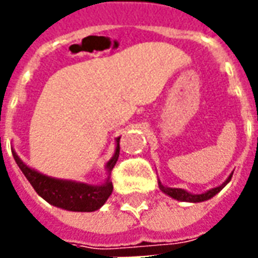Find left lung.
Masks as SVG:
<instances>
[{
	"mask_svg": "<svg viewBox=\"0 0 258 258\" xmlns=\"http://www.w3.org/2000/svg\"><path fill=\"white\" fill-rule=\"evenodd\" d=\"M232 174H229V177L227 178V181L224 182V184H221L220 186H217V188H213V189L207 190V192H205V194H200V195H194V194H189L188 190L185 189H181V188H167V186H164V185H162V182L159 181V186H160V189L164 192L166 195H168V196H171L173 199L175 200H181V202H190V203H199V202H205V200H209L211 199L213 196H216L220 190L225 186V185L231 181V178H232Z\"/></svg>",
	"mask_w": 258,
	"mask_h": 258,
	"instance_id": "8db88e82",
	"label": "left lung"
}]
</instances>
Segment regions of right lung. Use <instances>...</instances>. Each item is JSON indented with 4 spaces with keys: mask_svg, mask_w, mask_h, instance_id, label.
<instances>
[{
    "mask_svg": "<svg viewBox=\"0 0 258 258\" xmlns=\"http://www.w3.org/2000/svg\"><path fill=\"white\" fill-rule=\"evenodd\" d=\"M118 153H120V138L116 140L114 155L106 163V170L109 174L117 162ZM12 155L16 164L19 166L22 173L25 174L26 178L29 179L31 186L49 205L69 211H95L105 205L107 198L113 192V185L109 177L106 178V182L102 185H90L69 181V179L52 178L26 166L15 151H12Z\"/></svg>",
    "mask_w": 258,
    "mask_h": 258,
    "instance_id": "right-lung-1",
    "label": "right lung"
}]
</instances>
